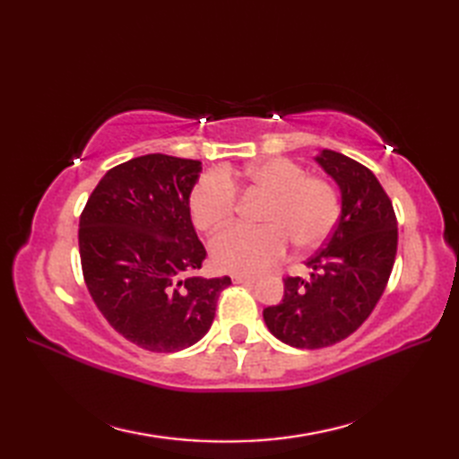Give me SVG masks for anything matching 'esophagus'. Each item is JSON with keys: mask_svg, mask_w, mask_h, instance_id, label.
Returning <instances> with one entry per match:
<instances>
[{"mask_svg": "<svg viewBox=\"0 0 459 459\" xmlns=\"http://www.w3.org/2000/svg\"><path fill=\"white\" fill-rule=\"evenodd\" d=\"M232 281H235V284H255V281H256V276H242V274H235V276H232Z\"/></svg>", "mask_w": 459, "mask_h": 459, "instance_id": "obj_1", "label": "esophagus"}]
</instances>
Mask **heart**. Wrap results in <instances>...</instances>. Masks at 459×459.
I'll list each match as a JSON object with an SVG mask.
<instances>
[{
  "mask_svg": "<svg viewBox=\"0 0 459 459\" xmlns=\"http://www.w3.org/2000/svg\"><path fill=\"white\" fill-rule=\"evenodd\" d=\"M266 195L262 227H230L211 240L214 266L230 274H258L286 255L288 242L299 252L317 250L335 230L341 217L337 185L307 175L288 158L266 160L248 168L212 169L193 185L191 221L199 230H217L237 211V187Z\"/></svg>",
  "mask_w": 459,
  "mask_h": 459,
  "instance_id": "heart-1",
  "label": "heart"
}]
</instances>
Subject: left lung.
I'll use <instances>...</instances> for the list:
<instances>
[{"instance_id":"obj_1","label":"left lung","mask_w":459,"mask_h":459,"mask_svg":"<svg viewBox=\"0 0 459 459\" xmlns=\"http://www.w3.org/2000/svg\"><path fill=\"white\" fill-rule=\"evenodd\" d=\"M316 160L341 189L339 222L307 260L309 278L286 276L284 298L264 309L270 333L298 349L335 345L365 324L398 247L393 201L375 173L339 152L324 150Z\"/></svg>"}]
</instances>
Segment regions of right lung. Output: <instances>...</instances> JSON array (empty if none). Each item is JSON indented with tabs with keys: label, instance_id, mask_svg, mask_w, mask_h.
Segmentation results:
<instances>
[{
	"label": "right lung",
	"instance_id": "add662e5",
	"mask_svg": "<svg viewBox=\"0 0 459 459\" xmlns=\"http://www.w3.org/2000/svg\"><path fill=\"white\" fill-rule=\"evenodd\" d=\"M201 161L150 153L116 165L84 204L79 224L82 276L96 307L122 337L175 353L211 329L230 278H201L207 250L189 195Z\"/></svg>",
	"mask_w": 459,
	"mask_h": 459
}]
</instances>
